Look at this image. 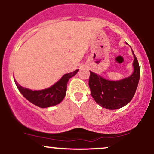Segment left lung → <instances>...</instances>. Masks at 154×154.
<instances>
[{
    "instance_id": "obj_1",
    "label": "left lung",
    "mask_w": 154,
    "mask_h": 154,
    "mask_svg": "<svg viewBox=\"0 0 154 154\" xmlns=\"http://www.w3.org/2000/svg\"><path fill=\"white\" fill-rule=\"evenodd\" d=\"M132 52L134 57L133 72L129 77L119 80H109L90 71L89 87L92 97L100 106L115 110L131 101L140 79L139 63L132 50Z\"/></svg>"
}]
</instances>
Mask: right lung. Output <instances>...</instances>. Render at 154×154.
Listing matches in <instances>:
<instances>
[{
	"instance_id": "1",
	"label": "right lung",
	"mask_w": 154,
	"mask_h": 154,
	"mask_svg": "<svg viewBox=\"0 0 154 154\" xmlns=\"http://www.w3.org/2000/svg\"><path fill=\"white\" fill-rule=\"evenodd\" d=\"M79 69H77L73 72L65 74L52 86L38 91H32L28 88H24L19 85L15 79L14 82L19 92L30 103L40 108L51 107L58 105L63 100L66 95L67 82L69 79L76 75Z\"/></svg>"
}]
</instances>
